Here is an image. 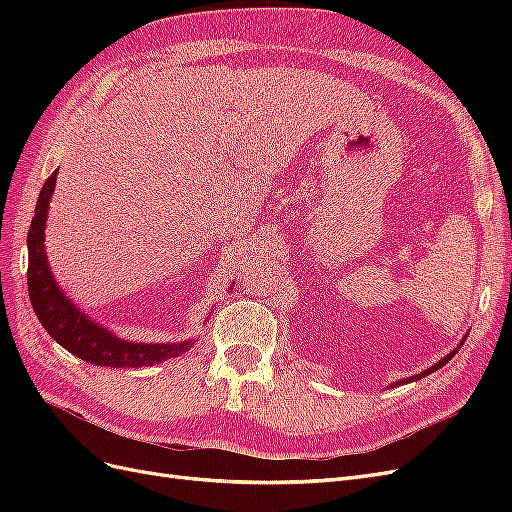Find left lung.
<instances>
[{"mask_svg": "<svg viewBox=\"0 0 512 512\" xmlns=\"http://www.w3.org/2000/svg\"><path fill=\"white\" fill-rule=\"evenodd\" d=\"M466 337H468V335H466ZM466 337H463V339H461V344H459V346H457V348H455L453 352H448V354L444 356V359H440V361H438L436 365H431V367H427L425 371H421V374H416V376H412V378H404V380H397V382H393L391 386H401V384H408V382H414V380H421V378H425V376L433 374V371H438L440 367H444V365H446L448 361H451V359H453V356H455V354L459 352V348L463 346V342H466Z\"/></svg>", "mask_w": 512, "mask_h": 512, "instance_id": "1", "label": "left lung"}]
</instances>
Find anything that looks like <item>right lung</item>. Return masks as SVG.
I'll return each instance as SVG.
<instances>
[{"label": "right lung", "instance_id": "right-lung-1", "mask_svg": "<svg viewBox=\"0 0 512 512\" xmlns=\"http://www.w3.org/2000/svg\"><path fill=\"white\" fill-rule=\"evenodd\" d=\"M55 183L57 170H53L51 177L42 185L36 203V215L27 232L29 301H32L34 312L46 333L74 356L100 367H149L166 359H173V356H179L181 352H188L196 344L194 339L179 344H136L128 342V339H121L104 329L102 324L87 318L61 292L51 273L44 250L46 215H49V203L53 198Z\"/></svg>", "mask_w": 512, "mask_h": 512}]
</instances>
